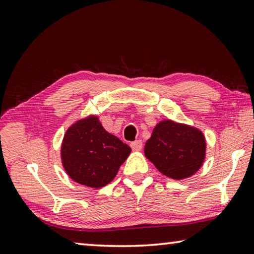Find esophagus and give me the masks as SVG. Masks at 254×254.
<instances>
[{"label": "esophagus", "mask_w": 254, "mask_h": 254, "mask_svg": "<svg viewBox=\"0 0 254 254\" xmlns=\"http://www.w3.org/2000/svg\"><path fill=\"white\" fill-rule=\"evenodd\" d=\"M142 141L141 140H136L134 142L131 143V148L134 150V151H140L141 149H142Z\"/></svg>", "instance_id": "1"}]
</instances>
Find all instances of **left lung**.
<instances>
[{"instance_id": "8db88e82", "label": "left lung", "mask_w": 254, "mask_h": 254, "mask_svg": "<svg viewBox=\"0 0 254 254\" xmlns=\"http://www.w3.org/2000/svg\"><path fill=\"white\" fill-rule=\"evenodd\" d=\"M144 154L162 175L173 179L190 177L203 165L206 141L198 128L163 120L145 142Z\"/></svg>"}]
</instances>
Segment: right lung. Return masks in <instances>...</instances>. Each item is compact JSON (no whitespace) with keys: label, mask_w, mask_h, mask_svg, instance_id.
<instances>
[{"label":"right lung","mask_w":254,"mask_h":254,"mask_svg":"<svg viewBox=\"0 0 254 254\" xmlns=\"http://www.w3.org/2000/svg\"><path fill=\"white\" fill-rule=\"evenodd\" d=\"M130 152L131 148L107 132L97 117L89 115L66 131L62 144V161L74 182L101 188L114 179Z\"/></svg>","instance_id":"obj_1"}]
</instances>
